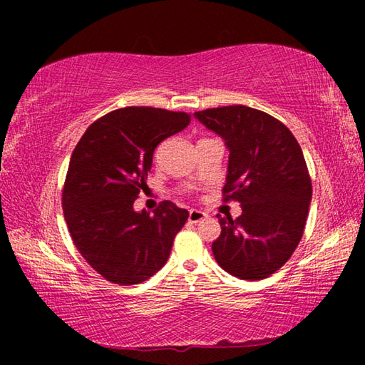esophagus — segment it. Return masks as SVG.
<instances>
[{
    "label": "esophagus",
    "instance_id": "obj_1",
    "mask_svg": "<svg viewBox=\"0 0 365 365\" xmlns=\"http://www.w3.org/2000/svg\"><path fill=\"white\" fill-rule=\"evenodd\" d=\"M207 214L202 212V211H197V209H191L190 214H188V220L191 224H197V222H201L202 219H206Z\"/></svg>",
    "mask_w": 365,
    "mask_h": 365
}]
</instances>
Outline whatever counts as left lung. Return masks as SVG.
<instances>
[{"label":"left lung","mask_w":365,"mask_h":365,"mask_svg":"<svg viewBox=\"0 0 365 365\" xmlns=\"http://www.w3.org/2000/svg\"><path fill=\"white\" fill-rule=\"evenodd\" d=\"M195 117L225 140L230 156L222 193L243 211L235 220L217 215L215 261L242 280L267 279L292 257L304 233L312 183L301 146L285 123L242 104Z\"/></svg>","instance_id":"1"}]
</instances>
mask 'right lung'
<instances>
[{"label": "right lung", "mask_w": 365, "mask_h": 365, "mask_svg": "<svg viewBox=\"0 0 365 365\" xmlns=\"http://www.w3.org/2000/svg\"><path fill=\"white\" fill-rule=\"evenodd\" d=\"M190 120L187 113L159 108L115 109L91 123L73 150L64 219L80 255L108 282L135 285L168 262L188 211L163 201L150 215L133 202L146 187L156 146Z\"/></svg>", "instance_id": "add662e5"}]
</instances>
